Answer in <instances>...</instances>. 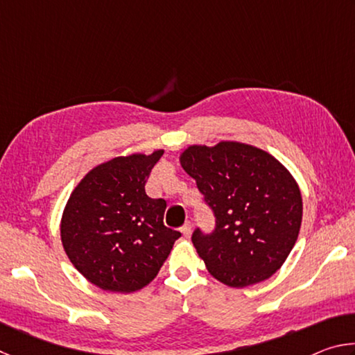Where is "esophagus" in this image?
Segmentation results:
<instances>
[{
	"instance_id": "obj_1",
	"label": "esophagus",
	"mask_w": 355,
	"mask_h": 355,
	"mask_svg": "<svg viewBox=\"0 0 355 355\" xmlns=\"http://www.w3.org/2000/svg\"><path fill=\"white\" fill-rule=\"evenodd\" d=\"M180 232L183 233L184 238H189V235H191V222H186V224L182 228H180Z\"/></svg>"
}]
</instances>
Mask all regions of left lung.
Instances as JSON below:
<instances>
[{
  "label": "left lung",
  "mask_w": 355,
  "mask_h": 355,
  "mask_svg": "<svg viewBox=\"0 0 355 355\" xmlns=\"http://www.w3.org/2000/svg\"><path fill=\"white\" fill-rule=\"evenodd\" d=\"M180 163L216 216L192 244L220 284L244 288L268 280L290 255L302 222V196L291 172L250 144L220 141L186 147Z\"/></svg>",
  "instance_id": "left-lung-1"
}]
</instances>
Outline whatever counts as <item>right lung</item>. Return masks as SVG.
Segmentation results:
<instances>
[{
	"label": "right lung",
	"instance_id": "obj_1",
	"mask_svg": "<svg viewBox=\"0 0 355 355\" xmlns=\"http://www.w3.org/2000/svg\"><path fill=\"white\" fill-rule=\"evenodd\" d=\"M164 150L116 156L81 178L65 203L61 241L84 279L111 293H135L156 275L182 233L164 225V199L146 180Z\"/></svg>",
	"mask_w": 355,
	"mask_h": 355
}]
</instances>
